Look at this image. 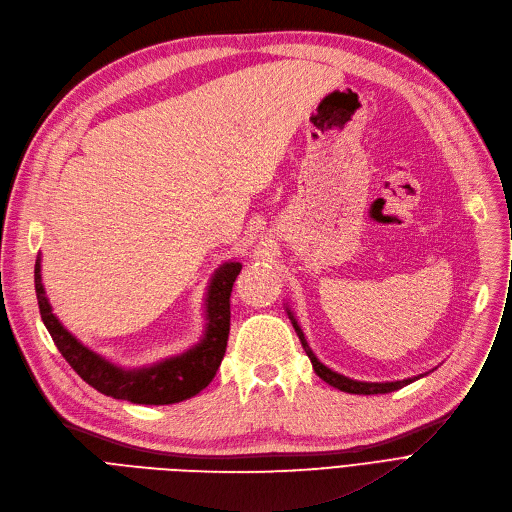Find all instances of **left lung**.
<instances>
[{"mask_svg":"<svg viewBox=\"0 0 512 512\" xmlns=\"http://www.w3.org/2000/svg\"><path fill=\"white\" fill-rule=\"evenodd\" d=\"M287 316H289V320H291V324H293V328H295V333H297L299 341H302L304 351H306L308 357H310L314 372H316L326 384L343 390V393H351V395H382V393H393V390H399V388H403V386H407V384H411V382H415V380L426 376V374H419V376H411V378H403V380H393V382H364V380H353V378H349V376H345V374H339V372H335V370H330L328 366H324V364L320 362V359L316 357V353L312 351V347H310L308 341H306V335H304L302 326L297 324V320H295V316H293V312H291L289 308H287Z\"/></svg>","mask_w":512,"mask_h":512,"instance_id":"obj_1","label":"left lung"}]
</instances>
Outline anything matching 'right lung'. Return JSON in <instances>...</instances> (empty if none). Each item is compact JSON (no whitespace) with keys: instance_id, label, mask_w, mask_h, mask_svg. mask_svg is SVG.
<instances>
[{"instance_id":"obj_1","label":"right lung","mask_w":512,"mask_h":512,"mask_svg":"<svg viewBox=\"0 0 512 512\" xmlns=\"http://www.w3.org/2000/svg\"><path fill=\"white\" fill-rule=\"evenodd\" d=\"M239 270H242V262L229 260L223 262L210 279L204 299L206 326L200 343L184 353L142 368H122L109 362L101 353L82 345L59 322L41 281V256L35 264V291L43 324L53 343L84 382L113 399L136 405H171L198 395L215 378L227 349L231 320L229 297Z\"/></svg>"}]
</instances>
